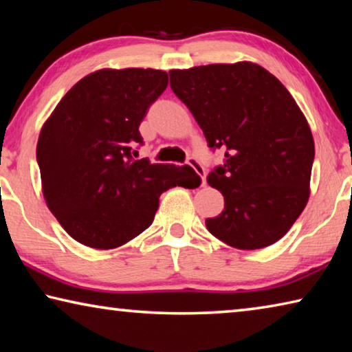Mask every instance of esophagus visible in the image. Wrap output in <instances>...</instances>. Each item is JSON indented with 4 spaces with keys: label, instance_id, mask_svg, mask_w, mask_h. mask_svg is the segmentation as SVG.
<instances>
[{
    "label": "esophagus",
    "instance_id": "34e87169",
    "mask_svg": "<svg viewBox=\"0 0 352 352\" xmlns=\"http://www.w3.org/2000/svg\"><path fill=\"white\" fill-rule=\"evenodd\" d=\"M188 164H189L190 168H192L195 172H197V175L200 177V180H201V186H205V183H206V172H205L204 168H201V164H200L195 158H189V160H188Z\"/></svg>",
    "mask_w": 352,
    "mask_h": 352
}]
</instances>
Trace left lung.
<instances>
[{
    "label": "left lung",
    "mask_w": 352,
    "mask_h": 352,
    "mask_svg": "<svg viewBox=\"0 0 352 352\" xmlns=\"http://www.w3.org/2000/svg\"><path fill=\"white\" fill-rule=\"evenodd\" d=\"M170 88L225 162L210 186L225 199L206 228L239 250L269 247L287 233L311 195V127L281 82L253 62L170 69Z\"/></svg>",
    "instance_id": "obj_1"
}]
</instances>
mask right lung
<instances>
[{"label":"right lung","mask_w":352,"mask_h":352,"mask_svg":"<svg viewBox=\"0 0 352 352\" xmlns=\"http://www.w3.org/2000/svg\"><path fill=\"white\" fill-rule=\"evenodd\" d=\"M168 87L152 68H104L65 94L40 130L41 190L63 230L83 245L121 247L153 222L160 195L197 188L190 166L135 160L140 124Z\"/></svg>","instance_id":"right-lung-1"}]
</instances>
